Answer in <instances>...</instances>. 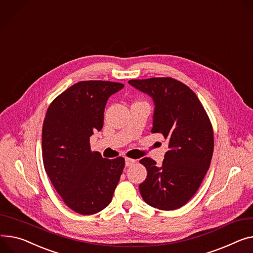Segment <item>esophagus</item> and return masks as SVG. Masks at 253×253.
Here are the masks:
<instances>
[{
	"mask_svg": "<svg viewBox=\"0 0 253 253\" xmlns=\"http://www.w3.org/2000/svg\"><path fill=\"white\" fill-rule=\"evenodd\" d=\"M134 162H135V160H133V159H131V158H126V167L132 165Z\"/></svg>",
	"mask_w": 253,
	"mask_h": 253,
	"instance_id": "1",
	"label": "esophagus"
}]
</instances>
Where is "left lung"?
I'll return each instance as SVG.
<instances>
[{
	"mask_svg": "<svg viewBox=\"0 0 253 253\" xmlns=\"http://www.w3.org/2000/svg\"><path fill=\"white\" fill-rule=\"evenodd\" d=\"M128 83L152 97L155 109L151 131L162 133L169 141L161 166L148 157L140 160L148 171L139 186L141 196L153 208L179 209L198 191L210 168L213 132L209 116L196 93L172 78Z\"/></svg>",
	"mask_w": 253,
	"mask_h": 253,
	"instance_id": "left-lung-1",
	"label": "left lung"
}]
</instances>
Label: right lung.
<instances>
[{
	"label": "right lung",
	"instance_id": "1",
	"mask_svg": "<svg viewBox=\"0 0 253 253\" xmlns=\"http://www.w3.org/2000/svg\"><path fill=\"white\" fill-rule=\"evenodd\" d=\"M109 81H82L50 103L42 127V159L64 203L81 215H93L111 202L125 167L123 157L102 158L90 137L103 126L109 97L124 88Z\"/></svg>",
	"mask_w": 253,
	"mask_h": 253
}]
</instances>
